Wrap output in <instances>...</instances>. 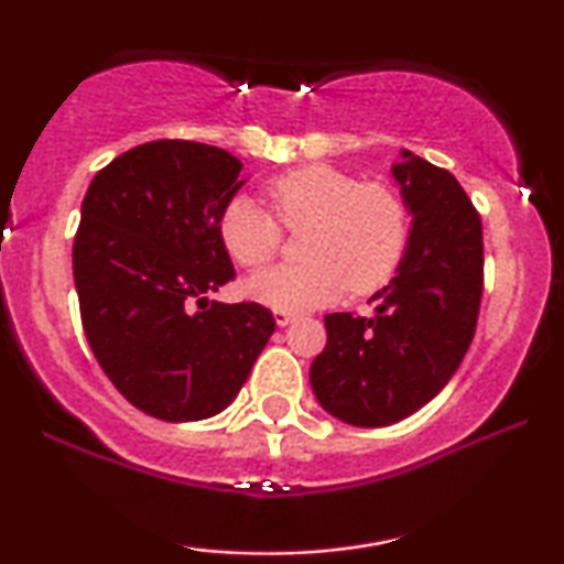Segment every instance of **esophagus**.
Wrapping results in <instances>:
<instances>
[{
  "mask_svg": "<svg viewBox=\"0 0 564 564\" xmlns=\"http://www.w3.org/2000/svg\"><path fill=\"white\" fill-rule=\"evenodd\" d=\"M274 321H276V326H290V323L295 321V313H288V311H274Z\"/></svg>",
  "mask_w": 564,
  "mask_h": 564,
  "instance_id": "obj_1",
  "label": "esophagus"
}]
</instances>
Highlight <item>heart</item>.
Listing matches in <instances>:
<instances>
[{"label": "heart", "mask_w": 564, "mask_h": 564, "mask_svg": "<svg viewBox=\"0 0 564 564\" xmlns=\"http://www.w3.org/2000/svg\"><path fill=\"white\" fill-rule=\"evenodd\" d=\"M267 197L284 228L307 234L305 264L272 267L246 284L261 305L303 313L336 303L346 288L367 295L382 288L403 259L408 213L388 184L359 182L328 164H307L269 182ZM275 221L251 199L234 197L218 218L223 249L241 267L267 264L282 246Z\"/></svg>", "instance_id": "obj_1"}]
</instances>
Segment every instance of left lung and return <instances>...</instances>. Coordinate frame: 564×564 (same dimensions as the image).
<instances>
[{
	"instance_id": "8db88e82",
	"label": "left lung",
	"mask_w": 564,
	"mask_h": 564,
	"mask_svg": "<svg viewBox=\"0 0 564 564\" xmlns=\"http://www.w3.org/2000/svg\"><path fill=\"white\" fill-rule=\"evenodd\" d=\"M411 220L398 274L375 313L326 315L313 359L318 403L351 426H390L436 398L473 344L482 297V223L446 169L403 151L392 166Z\"/></svg>"
}]
</instances>
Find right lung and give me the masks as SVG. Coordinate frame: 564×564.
<instances>
[{
  "instance_id": "obj_1",
  "label": "right lung",
  "mask_w": 564,
  "mask_h": 564,
  "mask_svg": "<svg viewBox=\"0 0 564 564\" xmlns=\"http://www.w3.org/2000/svg\"><path fill=\"white\" fill-rule=\"evenodd\" d=\"M241 169L218 145L151 141L99 169L84 195L74 238L84 334L122 398L153 419L220 413L274 334L264 305L207 300L236 276L218 218Z\"/></svg>"
}]
</instances>
